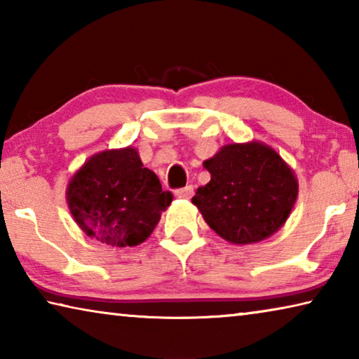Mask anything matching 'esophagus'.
<instances>
[{"mask_svg": "<svg viewBox=\"0 0 359 359\" xmlns=\"http://www.w3.org/2000/svg\"><path fill=\"white\" fill-rule=\"evenodd\" d=\"M193 193H194L193 185H187V187L180 188V190L175 191V196L182 198V199H190L193 196Z\"/></svg>", "mask_w": 359, "mask_h": 359, "instance_id": "1", "label": "esophagus"}]
</instances>
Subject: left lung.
<instances>
[{
    "mask_svg": "<svg viewBox=\"0 0 359 359\" xmlns=\"http://www.w3.org/2000/svg\"><path fill=\"white\" fill-rule=\"evenodd\" d=\"M203 165L210 182L198 188L191 203L224 241L255 244L288 220L297 198V179L269 145L258 141L223 145Z\"/></svg>",
    "mask_w": 359,
    "mask_h": 359,
    "instance_id": "obj_1",
    "label": "left lung"
}]
</instances>
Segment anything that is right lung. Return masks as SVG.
Wrapping results in <instances>:
<instances>
[{
  "mask_svg": "<svg viewBox=\"0 0 359 359\" xmlns=\"http://www.w3.org/2000/svg\"><path fill=\"white\" fill-rule=\"evenodd\" d=\"M66 201L88 238L112 247H135L154 233L172 203L160 179L144 168L135 147L100 151L72 175Z\"/></svg>",
  "mask_w": 359,
  "mask_h": 359,
  "instance_id": "obj_1",
  "label": "right lung"
}]
</instances>
